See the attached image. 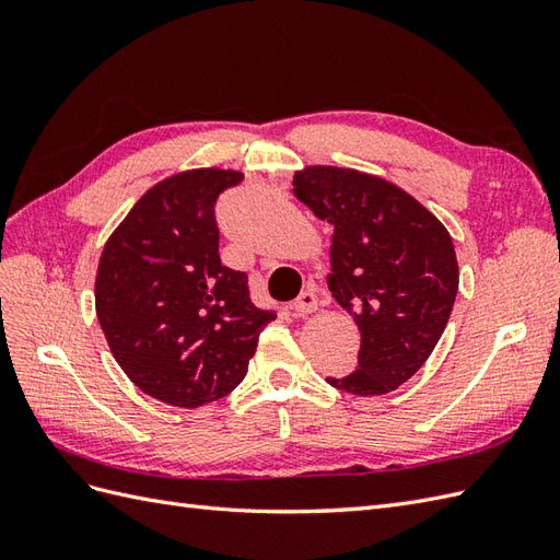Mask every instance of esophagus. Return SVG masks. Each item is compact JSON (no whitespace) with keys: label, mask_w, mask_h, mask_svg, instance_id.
I'll return each instance as SVG.
<instances>
[{"label":"esophagus","mask_w":560,"mask_h":560,"mask_svg":"<svg viewBox=\"0 0 560 560\" xmlns=\"http://www.w3.org/2000/svg\"><path fill=\"white\" fill-rule=\"evenodd\" d=\"M292 311L296 315H308V313H315L317 311V294L313 290H306L301 292L299 299L292 303Z\"/></svg>","instance_id":"obj_1"}]
</instances>
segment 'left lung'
<instances>
[{
	"label": "left lung",
	"mask_w": 560,
	"mask_h": 560,
	"mask_svg": "<svg viewBox=\"0 0 560 560\" xmlns=\"http://www.w3.org/2000/svg\"><path fill=\"white\" fill-rule=\"evenodd\" d=\"M294 196L334 226L329 292L360 327L358 369L331 376L350 395L393 393L425 364L457 294V259L446 226L383 177L308 165Z\"/></svg>",
	"instance_id": "left-lung-1"
}]
</instances>
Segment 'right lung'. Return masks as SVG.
<instances>
[{"instance_id":"right-lung-1","label":"right lung","mask_w":560,"mask_h":560,"mask_svg":"<svg viewBox=\"0 0 560 560\" xmlns=\"http://www.w3.org/2000/svg\"><path fill=\"white\" fill-rule=\"evenodd\" d=\"M243 173L196 167L135 202L100 254L95 313L114 360L144 395L179 409L226 397L276 313L222 266L214 202Z\"/></svg>"}]
</instances>
